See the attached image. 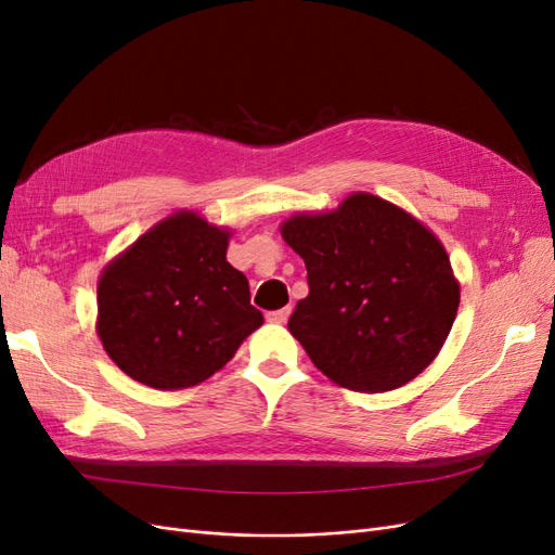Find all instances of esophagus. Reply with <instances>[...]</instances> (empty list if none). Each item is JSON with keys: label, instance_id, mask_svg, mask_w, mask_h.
<instances>
[{"label": "esophagus", "instance_id": "obj_1", "mask_svg": "<svg viewBox=\"0 0 555 555\" xmlns=\"http://www.w3.org/2000/svg\"><path fill=\"white\" fill-rule=\"evenodd\" d=\"M289 314H292V308L287 306V308H282V310L268 312L266 319H268V322H273V324H284V322H287V319H289Z\"/></svg>", "mask_w": 555, "mask_h": 555}]
</instances>
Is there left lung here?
Masks as SVG:
<instances>
[{
	"instance_id": "obj_1",
	"label": "left lung",
	"mask_w": 555,
	"mask_h": 555,
	"mask_svg": "<svg viewBox=\"0 0 555 555\" xmlns=\"http://www.w3.org/2000/svg\"><path fill=\"white\" fill-rule=\"evenodd\" d=\"M282 238L306 261L310 294L289 331L331 382L391 391L440 354L461 284L435 233L375 194H349L335 210L296 212Z\"/></svg>"
}]
</instances>
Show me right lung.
<instances>
[{"instance_id": "1", "label": "right lung", "mask_w": 555, "mask_h": 555, "mask_svg": "<svg viewBox=\"0 0 555 555\" xmlns=\"http://www.w3.org/2000/svg\"><path fill=\"white\" fill-rule=\"evenodd\" d=\"M231 231L178 210L117 255L96 284V335L125 375L159 391L224 367L263 314L227 261Z\"/></svg>"}]
</instances>
